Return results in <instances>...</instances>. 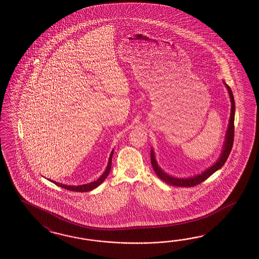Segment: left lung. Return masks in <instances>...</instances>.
<instances>
[{"mask_svg": "<svg viewBox=\"0 0 259 259\" xmlns=\"http://www.w3.org/2000/svg\"><path fill=\"white\" fill-rule=\"evenodd\" d=\"M229 96H230V100H231V114H230V120H229V125L227 128V136H226V141H225V145H224V150L222 152L221 157L216 162V164H213L212 166H210L208 169L204 171L200 175H197L196 177H193L190 179H176L173 177L166 175L162 169L159 167L156 160L153 154V151L152 150L151 152V163H152V168L155 171L156 175H157L163 182L167 184H170L172 186H179V187H193L196 186L197 184L204 182L205 180H207L208 177L211 176L215 171L218 170L219 168H221L224 164L227 162V158L229 156L234 143V119H235V101H234L233 94L231 89L227 86Z\"/></svg>", "mask_w": 259, "mask_h": 259, "instance_id": "obj_1", "label": "left lung"}]
</instances>
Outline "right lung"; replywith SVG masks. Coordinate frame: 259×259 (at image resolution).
Returning a JSON list of instances; mask_svg holds the SVG:
<instances>
[{
    "mask_svg": "<svg viewBox=\"0 0 259 259\" xmlns=\"http://www.w3.org/2000/svg\"><path fill=\"white\" fill-rule=\"evenodd\" d=\"M112 155H113V151L110 153L109 156V160H108V164H107V169L105 172L102 174V176L95 181L94 183H88V184H83V185H78V186H70V185H65V184H62V183H56L51 181V183H55L58 186L62 187L63 189L69 190V191H73V192H89L91 190L95 189L97 186H99L107 178L108 173L110 172V168H111V161H112Z\"/></svg>",
    "mask_w": 259,
    "mask_h": 259,
    "instance_id": "obj_1",
    "label": "right lung"
}]
</instances>
